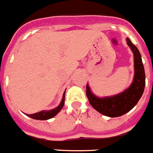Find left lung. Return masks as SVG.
<instances>
[{
    "instance_id": "8db88e82",
    "label": "left lung",
    "mask_w": 153,
    "mask_h": 153,
    "mask_svg": "<svg viewBox=\"0 0 153 153\" xmlns=\"http://www.w3.org/2000/svg\"><path fill=\"white\" fill-rule=\"evenodd\" d=\"M126 40L134 54V75L129 88L115 95L99 98L92 93L88 84L86 86V94L89 103L98 113L108 117H121L131 110L142 96L146 86V74L141 54L128 37Z\"/></svg>"
}]
</instances>
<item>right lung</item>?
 <instances>
[{
  "mask_svg": "<svg viewBox=\"0 0 153 153\" xmlns=\"http://www.w3.org/2000/svg\"><path fill=\"white\" fill-rule=\"evenodd\" d=\"M65 91L63 93L62 98V101L60 102L59 105L56 107V108L51 109V110H46V111H40L38 113H33V114H26V116H28L29 117L32 118L34 120H49L51 118L56 116L58 113L61 111V109L62 108L63 105H64V103H65Z\"/></svg>",
  "mask_w": 153,
  "mask_h": 153,
  "instance_id": "obj_1",
  "label": "right lung"
}]
</instances>
